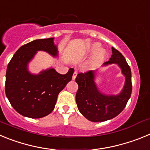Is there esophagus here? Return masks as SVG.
I'll use <instances>...</instances> for the list:
<instances>
[{
    "label": "esophagus",
    "mask_w": 150,
    "mask_h": 150,
    "mask_svg": "<svg viewBox=\"0 0 150 150\" xmlns=\"http://www.w3.org/2000/svg\"><path fill=\"white\" fill-rule=\"evenodd\" d=\"M76 75H77V71H74V74H73V76H72V79H73V80H74V79H76Z\"/></svg>",
    "instance_id": "34e87169"
}]
</instances>
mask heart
<instances>
[{"mask_svg":"<svg viewBox=\"0 0 150 150\" xmlns=\"http://www.w3.org/2000/svg\"><path fill=\"white\" fill-rule=\"evenodd\" d=\"M98 49H99V45H95V46L93 47L94 51H96V50H98ZM104 50H98V51L96 52V54H95V60H100V59H101L102 58L104 57Z\"/></svg>","mask_w":150,"mask_h":150,"instance_id":"obj_1","label":"heart"}]
</instances>
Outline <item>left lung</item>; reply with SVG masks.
<instances>
[{"label": "left lung", "instance_id": "left-lung-1", "mask_svg": "<svg viewBox=\"0 0 150 150\" xmlns=\"http://www.w3.org/2000/svg\"><path fill=\"white\" fill-rule=\"evenodd\" d=\"M111 58L104 64H117L125 76V83L120 95H104L98 90L94 81V72L88 71L77 74L76 82L78 90L76 102L79 112L91 122H104L116 117L124 110L132 91V71L125 57L120 52L112 47Z\"/></svg>", "mask_w": 150, "mask_h": 150}]
</instances>
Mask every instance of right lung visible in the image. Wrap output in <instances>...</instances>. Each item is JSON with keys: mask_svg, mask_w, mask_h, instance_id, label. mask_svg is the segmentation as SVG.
<instances>
[{"mask_svg": "<svg viewBox=\"0 0 150 150\" xmlns=\"http://www.w3.org/2000/svg\"><path fill=\"white\" fill-rule=\"evenodd\" d=\"M38 50L56 56L53 38L40 39L18 49L6 68L5 92L12 107L26 117L38 119L47 116L55 108L59 92L72 79L74 68L64 75L49 69L38 75L28 71L27 64Z\"/></svg>", "mask_w": 150, "mask_h": 150, "instance_id": "add662e5", "label": "right lung"}]
</instances>
